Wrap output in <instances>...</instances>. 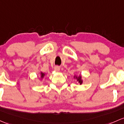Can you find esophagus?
<instances>
[{"label": "esophagus", "instance_id": "obj_1", "mask_svg": "<svg viewBox=\"0 0 124 124\" xmlns=\"http://www.w3.org/2000/svg\"><path fill=\"white\" fill-rule=\"evenodd\" d=\"M54 71H56V72H59V70H60V67H59V66H54Z\"/></svg>", "mask_w": 124, "mask_h": 124}]
</instances>
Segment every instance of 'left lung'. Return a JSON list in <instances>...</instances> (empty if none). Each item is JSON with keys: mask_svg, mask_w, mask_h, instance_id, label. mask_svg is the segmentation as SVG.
Listing matches in <instances>:
<instances>
[{"mask_svg": "<svg viewBox=\"0 0 124 124\" xmlns=\"http://www.w3.org/2000/svg\"><path fill=\"white\" fill-rule=\"evenodd\" d=\"M74 78L79 83L80 85H81L83 83V78H82V76L81 75H74Z\"/></svg>", "mask_w": 124, "mask_h": 124, "instance_id": "8db88e82", "label": "left lung"}]
</instances>
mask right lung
<instances>
[{"label": "right lung", "instance_id": "add662e5", "mask_svg": "<svg viewBox=\"0 0 124 124\" xmlns=\"http://www.w3.org/2000/svg\"><path fill=\"white\" fill-rule=\"evenodd\" d=\"M45 75H46L45 73H44V72H41V71H40V80H41V81L42 80V79L44 78V77H45Z\"/></svg>", "mask_w": 124, "mask_h": 124}]
</instances>
